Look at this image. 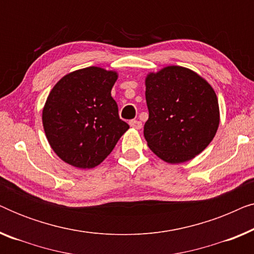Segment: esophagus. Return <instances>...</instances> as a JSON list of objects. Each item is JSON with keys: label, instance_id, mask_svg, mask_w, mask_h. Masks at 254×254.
<instances>
[{"label": "esophagus", "instance_id": "1", "mask_svg": "<svg viewBox=\"0 0 254 254\" xmlns=\"http://www.w3.org/2000/svg\"><path fill=\"white\" fill-rule=\"evenodd\" d=\"M129 125H130V127L135 128V129H141L142 128V123L138 120H130Z\"/></svg>", "mask_w": 254, "mask_h": 254}]
</instances>
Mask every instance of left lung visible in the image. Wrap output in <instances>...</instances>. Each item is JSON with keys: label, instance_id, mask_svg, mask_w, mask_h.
Listing matches in <instances>:
<instances>
[{"label": "left lung", "instance_id": "8db88e82", "mask_svg": "<svg viewBox=\"0 0 254 254\" xmlns=\"http://www.w3.org/2000/svg\"><path fill=\"white\" fill-rule=\"evenodd\" d=\"M148 147L168 163L190 161L213 140L220 124L216 93L196 72L170 65L145 78Z\"/></svg>", "mask_w": 254, "mask_h": 254}]
</instances>
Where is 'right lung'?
Masks as SVG:
<instances>
[{
	"label": "right lung",
	"instance_id": "add662e5",
	"mask_svg": "<svg viewBox=\"0 0 254 254\" xmlns=\"http://www.w3.org/2000/svg\"><path fill=\"white\" fill-rule=\"evenodd\" d=\"M117 78V72L89 67L65 75L52 89L43 125L62 161L79 169L95 168L129 128L111 96Z\"/></svg>",
	"mask_w": 254,
	"mask_h": 254
}]
</instances>
